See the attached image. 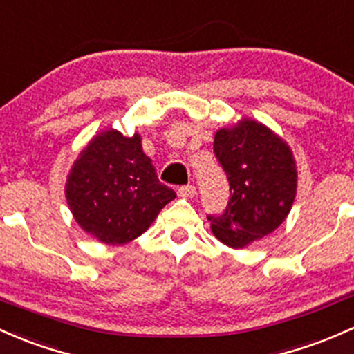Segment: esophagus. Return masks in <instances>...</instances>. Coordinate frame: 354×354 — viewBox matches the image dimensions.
Wrapping results in <instances>:
<instances>
[{
  "instance_id": "34e87169",
  "label": "esophagus",
  "mask_w": 354,
  "mask_h": 354,
  "mask_svg": "<svg viewBox=\"0 0 354 354\" xmlns=\"http://www.w3.org/2000/svg\"><path fill=\"white\" fill-rule=\"evenodd\" d=\"M178 195L181 198H193L196 195V187L195 185H187V187H180L178 188Z\"/></svg>"
}]
</instances>
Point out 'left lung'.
<instances>
[{
    "label": "left lung",
    "mask_w": 354,
    "mask_h": 354,
    "mask_svg": "<svg viewBox=\"0 0 354 354\" xmlns=\"http://www.w3.org/2000/svg\"><path fill=\"white\" fill-rule=\"evenodd\" d=\"M214 152L230 187L225 212L208 217L222 244L248 248L285 222L297 195V162L286 140L270 127L241 118L215 132Z\"/></svg>",
    "instance_id": "obj_1"
}]
</instances>
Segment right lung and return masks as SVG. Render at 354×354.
Here are the masks:
<instances>
[{"instance_id": "1", "label": "right lung", "mask_w": 354, "mask_h": 354, "mask_svg": "<svg viewBox=\"0 0 354 354\" xmlns=\"http://www.w3.org/2000/svg\"><path fill=\"white\" fill-rule=\"evenodd\" d=\"M115 129L96 133L73 162L66 200L77 225L109 245L127 244L176 196L156 174L140 144Z\"/></svg>"}]
</instances>
